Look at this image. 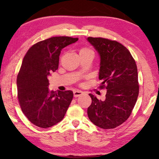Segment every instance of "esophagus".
<instances>
[{
  "label": "esophagus",
  "mask_w": 159,
  "mask_h": 159,
  "mask_svg": "<svg viewBox=\"0 0 159 159\" xmlns=\"http://www.w3.org/2000/svg\"><path fill=\"white\" fill-rule=\"evenodd\" d=\"M83 94V93L82 92V91L79 90L74 91V96L75 97V98H78V97L82 95Z\"/></svg>",
  "instance_id": "1"
}]
</instances>
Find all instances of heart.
Returning <instances> with one entry per match:
<instances>
[{
	"mask_svg": "<svg viewBox=\"0 0 159 159\" xmlns=\"http://www.w3.org/2000/svg\"><path fill=\"white\" fill-rule=\"evenodd\" d=\"M93 52L92 50H91L90 48H85V47H83L81 48L79 50V54H82V53H85V52Z\"/></svg>",
	"mask_w": 159,
	"mask_h": 159,
	"instance_id": "obj_1",
	"label": "heart"
}]
</instances>
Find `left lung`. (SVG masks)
<instances>
[{
    "mask_svg": "<svg viewBox=\"0 0 159 159\" xmlns=\"http://www.w3.org/2000/svg\"><path fill=\"white\" fill-rule=\"evenodd\" d=\"M87 41L100 57V88L107 89L106 98L99 100L89 94L92 103L88 116L93 124L103 129L121 125L131 114L139 94L135 61L127 48L116 41L88 37Z\"/></svg>",
    "mask_w": 159,
    "mask_h": 159,
    "instance_id": "8db88e82",
    "label": "left lung"
}]
</instances>
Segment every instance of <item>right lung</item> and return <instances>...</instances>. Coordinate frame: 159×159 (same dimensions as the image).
I'll return each instance as SVG.
<instances>
[{"label": "right lung", "instance_id": "right-lung-1", "mask_svg": "<svg viewBox=\"0 0 159 159\" xmlns=\"http://www.w3.org/2000/svg\"><path fill=\"white\" fill-rule=\"evenodd\" d=\"M78 38L52 37L34 44L23 59L17 79V96L21 111L29 121L47 128L65 116L74 93L71 90L48 89V76L58 69L61 50Z\"/></svg>", "mask_w": 159, "mask_h": 159}]
</instances>
